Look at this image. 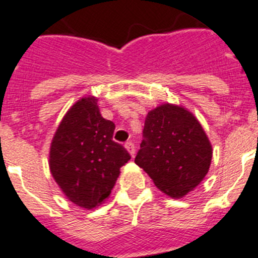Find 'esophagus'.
Here are the masks:
<instances>
[{"instance_id": "obj_1", "label": "esophagus", "mask_w": 258, "mask_h": 258, "mask_svg": "<svg viewBox=\"0 0 258 258\" xmlns=\"http://www.w3.org/2000/svg\"><path fill=\"white\" fill-rule=\"evenodd\" d=\"M124 148L127 149V151L130 153V155L131 156L135 155V151H136V149H135V144L132 143V141H128V143L124 144Z\"/></svg>"}]
</instances>
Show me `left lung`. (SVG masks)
<instances>
[{
    "mask_svg": "<svg viewBox=\"0 0 258 258\" xmlns=\"http://www.w3.org/2000/svg\"><path fill=\"white\" fill-rule=\"evenodd\" d=\"M143 137L135 163L168 196H186L208 174L213 148L200 122L186 108L165 103L150 110Z\"/></svg>",
    "mask_w": 258,
    "mask_h": 258,
    "instance_id": "obj_1",
    "label": "left lung"
}]
</instances>
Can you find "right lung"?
<instances>
[{"instance_id":"right-lung-1","label":"right lung","mask_w":258,"mask_h":258,"mask_svg":"<svg viewBox=\"0 0 258 258\" xmlns=\"http://www.w3.org/2000/svg\"><path fill=\"white\" fill-rule=\"evenodd\" d=\"M114 123L100 114L98 99L81 98L64 114L53 136L49 169L75 205L99 206L110 195L122 165L131 156L113 141Z\"/></svg>"}]
</instances>
